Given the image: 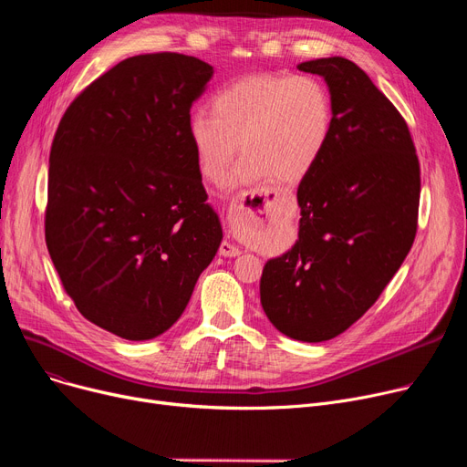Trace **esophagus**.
<instances>
[{"mask_svg": "<svg viewBox=\"0 0 467 467\" xmlns=\"http://www.w3.org/2000/svg\"><path fill=\"white\" fill-rule=\"evenodd\" d=\"M273 191H242L238 192L229 204V229L234 234L250 233L255 225L261 213H265L266 201L271 199ZM219 254L223 257L240 255V248L231 242H223L219 246Z\"/></svg>", "mask_w": 467, "mask_h": 467, "instance_id": "34e87169", "label": "esophagus"}]
</instances>
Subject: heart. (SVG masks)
<instances>
[{
	"label": "heart",
	"mask_w": 467,
	"mask_h": 467,
	"mask_svg": "<svg viewBox=\"0 0 467 467\" xmlns=\"http://www.w3.org/2000/svg\"><path fill=\"white\" fill-rule=\"evenodd\" d=\"M333 130L329 88L310 76L259 73L234 81L212 100V115L196 111L189 134L201 171L223 183L233 161L246 153L234 171L236 183L273 176L296 183L322 159Z\"/></svg>",
	"instance_id": "1"
}]
</instances>
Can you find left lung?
<instances>
[{"mask_svg": "<svg viewBox=\"0 0 467 467\" xmlns=\"http://www.w3.org/2000/svg\"><path fill=\"white\" fill-rule=\"evenodd\" d=\"M333 98L322 159L301 180L299 240L266 261L261 305L289 338L329 340L369 310L400 271L419 223L420 164L401 113L354 62L308 60Z\"/></svg>", "mask_w": 467, "mask_h": 467, "instance_id": "obj_1", "label": "left lung"}]
</instances>
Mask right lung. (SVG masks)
Returning a JSON list of instances; mask_svg holds the SVG:
<instances>
[{
    "instance_id": "obj_1",
    "label": "right lung",
    "mask_w": 467,
    "mask_h": 467,
    "mask_svg": "<svg viewBox=\"0 0 467 467\" xmlns=\"http://www.w3.org/2000/svg\"><path fill=\"white\" fill-rule=\"evenodd\" d=\"M212 76L187 55L130 57L92 81L57 129L47 248L78 310L120 338L174 326L223 238L189 134Z\"/></svg>"
}]
</instances>
